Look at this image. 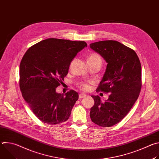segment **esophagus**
Listing matches in <instances>:
<instances>
[{"mask_svg": "<svg viewBox=\"0 0 159 159\" xmlns=\"http://www.w3.org/2000/svg\"><path fill=\"white\" fill-rule=\"evenodd\" d=\"M85 96H86L85 94H79V98L80 99L84 98Z\"/></svg>", "mask_w": 159, "mask_h": 159, "instance_id": "obj_1", "label": "esophagus"}]
</instances>
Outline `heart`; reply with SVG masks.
<instances>
[{"label":"heart","mask_w":159,"mask_h":159,"mask_svg":"<svg viewBox=\"0 0 159 159\" xmlns=\"http://www.w3.org/2000/svg\"><path fill=\"white\" fill-rule=\"evenodd\" d=\"M101 60V57L97 53L90 54L88 57L87 60ZM78 86L82 90H84V91H87V90L90 88V87L87 83L83 82L79 83Z\"/></svg>","instance_id":"1"}]
</instances>
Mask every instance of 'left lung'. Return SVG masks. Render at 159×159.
<instances>
[{
	"label": "left lung",
	"mask_w": 159,
	"mask_h": 159,
	"mask_svg": "<svg viewBox=\"0 0 159 159\" xmlns=\"http://www.w3.org/2000/svg\"><path fill=\"white\" fill-rule=\"evenodd\" d=\"M90 47L107 63L96 92L111 94L104 102L99 96H92L94 105L90 108V117L100 126L110 127L126 116L139 96L141 63L133 50L116 41H101L91 43Z\"/></svg>",
	"instance_id": "obj_1"
}]
</instances>
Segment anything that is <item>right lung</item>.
<instances>
[{
	"mask_svg": "<svg viewBox=\"0 0 159 159\" xmlns=\"http://www.w3.org/2000/svg\"><path fill=\"white\" fill-rule=\"evenodd\" d=\"M87 46L82 41L48 38L33 45L22 57L19 66L20 91L42 122L54 125L69 118L79 94L74 90L65 95L58 94L56 88L67 75L74 58Z\"/></svg>",
	"mask_w": 159,
	"mask_h": 159,
	"instance_id": "obj_1",
	"label": "right lung"
}]
</instances>
